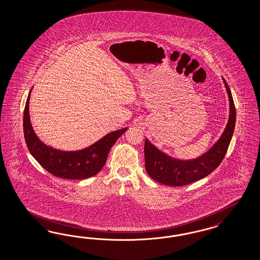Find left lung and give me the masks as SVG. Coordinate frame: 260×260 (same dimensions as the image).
Masks as SVG:
<instances>
[{
  "mask_svg": "<svg viewBox=\"0 0 260 260\" xmlns=\"http://www.w3.org/2000/svg\"><path fill=\"white\" fill-rule=\"evenodd\" d=\"M230 100L228 124L213 148L202 156L193 160H178L170 157L145 140V165L150 177L163 185L185 186L202 179L213 172L225 157L236 126V107L227 82L223 79Z\"/></svg>",
  "mask_w": 260,
  "mask_h": 260,
  "instance_id": "left-lung-1",
  "label": "left lung"
}]
</instances>
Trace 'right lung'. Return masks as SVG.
I'll use <instances>...</instances> for the list:
<instances>
[{
  "label": "right lung",
  "instance_id": "right-lung-1",
  "mask_svg": "<svg viewBox=\"0 0 260 260\" xmlns=\"http://www.w3.org/2000/svg\"><path fill=\"white\" fill-rule=\"evenodd\" d=\"M28 93L24 110V135L27 149L40 165L57 177L66 179H85L99 173L106 164L113 144L126 132V127L104 136L87 149L63 151L48 147L40 140L32 128L29 119Z\"/></svg>",
  "mask_w": 260,
  "mask_h": 260
}]
</instances>
